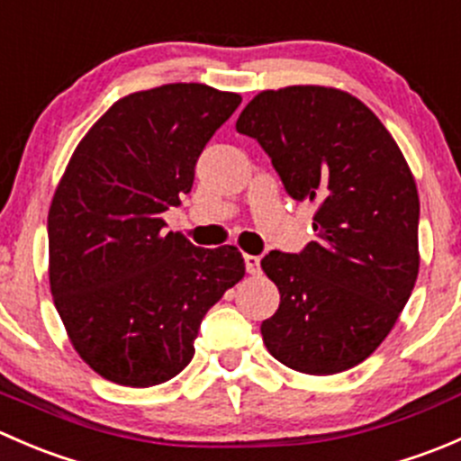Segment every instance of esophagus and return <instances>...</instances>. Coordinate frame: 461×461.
Segmentation results:
<instances>
[{
    "label": "esophagus",
    "instance_id": "esophagus-1",
    "mask_svg": "<svg viewBox=\"0 0 461 461\" xmlns=\"http://www.w3.org/2000/svg\"><path fill=\"white\" fill-rule=\"evenodd\" d=\"M245 269H248V274H258L260 272V258L252 257V254H245Z\"/></svg>",
    "mask_w": 461,
    "mask_h": 461
}]
</instances>
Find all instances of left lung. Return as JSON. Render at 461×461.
<instances>
[{
	"label": "left lung",
	"mask_w": 461,
	"mask_h": 461,
	"mask_svg": "<svg viewBox=\"0 0 461 461\" xmlns=\"http://www.w3.org/2000/svg\"><path fill=\"white\" fill-rule=\"evenodd\" d=\"M236 131L263 147L296 203L317 204L314 240L260 260L281 294L265 346L299 373H343L379 348L415 287V178L379 118L337 88L258 93Z\"/></svg>",
	"instance_id": "1"
}]
</instances>
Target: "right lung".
Wrapping results in <instances>:
<instances>
[{"mask_svg": "<svg viewBox=\"0 0 461 461\" xmlns=\"http://www.w3.org/2000/svg\"><path fill=\"white\" fill-rule=\"evenodd\" d=\"M239 104V93L196 82L131 93L82 138L55 189V308L77 355L113 384L149 388L178 375L207 310L245 276L239 249L196 248L162 221Z\"/></svg>", "mask_w": 461, "mask_h": 461, "instance_id": "add662e5", "label": "right lung"}]
</instances>
